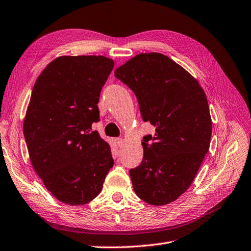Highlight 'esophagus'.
Instances as JSON below:
<instances>
[{"instance_id":"obj_1","label":"esophagus","mask_w":251,"mask_h":251,"mask_svg":"<svg viewBox=\"0 0 251 251\" xmlns=\"http://www.w3.org/2000/svg\"><path fill=\"white\" fill-rule=\"evenodd\" d=\"M116 144L117 146L119 147V148H121L124 146V140H123V138H117L116 139Z\"/></svg>"}]
</instances>
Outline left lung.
I'll return each mask as SVG.
<instances>
[{
	"instance_id": "8db88e82",
	"label": "left lung",
	"mask_w": 251,
	"mask_h": 251,
	"mask_svg": "<svg viewBox=\"0 0 251 251\" xmlns=\"http://www.w3.org/2000/svg\"><path fill=\"white\" fill-rule=\"evenodd\" d=\"M138 100L143 121L156 126L143 137L140 165L130 170L134 191L151 205L169 204L187 191L209 150L206 95L191 74L161 53H140L114 72Z\"/></svg>"
}]
</instances>
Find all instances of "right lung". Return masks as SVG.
I'll return each mask as SVG.
<instances>
[{"label":"right lung","mask_w":251,"mask_h":251,"mask_svg":"<svg viewBox=\"0 0 251 251\" xmlns=\"http://www.w3.org/2000/svg\"><path fill=\"white\" fill-rule=\"evenodd\" d=\"M114 67L111 58L60 56L37 77L23 126L30 160L45 186L66 204L82 205L100 193L114 164L111 148L92 125Z\"/></svg>","instance_id":"right-lung-1"}]
</instances>
